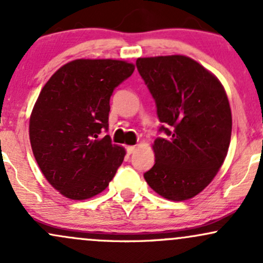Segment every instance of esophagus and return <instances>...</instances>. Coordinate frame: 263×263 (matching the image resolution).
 Here are the masks:
<instances>
[{"mask_svg": "<svg viewBox=\"0 0 263 263\" xmlns=\"http://www.w3.org/2000/svg\"><path fill=\"white\" fill-rule=\"evenodd\" d=\"M126 151H127L128 155H132V153H134L136 151V147L135 146H128L127 148H126Z\"/></svg>", "mask_w": 263, "mask_h": 263, "instance_id": "34e87169", "label": "esophagus"}]
</instances>
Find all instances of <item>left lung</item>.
<instances>
[{
	"mask_svg": "<svg viewBox=\"0 0 263 263\" xmlns=\"http://www.w3.org/2000/svg\"><path fill=\"white\" fill-rule=\"evenodd\" d=\"M136 66L163 125L153 143L155 165L143 174L170 200H186L216 176L228 155L231 110L215 75L184 55L138 58Z\"/></svg>",
	"mask_w": 263,
	"mask_h": 263,
	"instance_id": "8db88e82",
	"label": "left lung"
}]
</instances>
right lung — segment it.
<instances>
[{"label":"right lung","mask_w":263,"mask_h":263,"mask_svg":"<svg viewBox=\"0 0 263 263\" xmlns=\"http://www.w3.org/2000/svg\"><path fill=\"white\" fill-rule=\"evenodd\" d=\"M123 60L77 59L47 81L29 120L33 155L45 179L64 197L84 200L107 188L126 152L112 144L110 98L134 73Z\"/></svg>","instance_id":"1"}]
</instances>
